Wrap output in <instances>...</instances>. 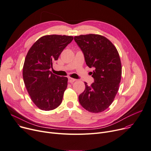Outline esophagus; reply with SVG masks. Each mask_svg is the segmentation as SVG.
Masks as SVG:
<instances>
[{
  "instance_id": "esophagus-1",
  "label": "esophagus",
  "mask_w": 151,
  "mask_h": 151,
  "mask_svg": "<svg viewBox=\"0 0 151 151\" xmlns=\"http://www.w3.org/2000/svg\"><path fill=\"white\" fill-rule=\"evenodd\" d=\"M76 81L75 79H73V78H68V82L72 83H73Z\"/></svg>"
}]
</instances>
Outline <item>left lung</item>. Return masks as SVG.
Wrapping results in <instances>:
<instances>
[{
	"mask_svg": "<svg viewBox=\"0 0 151 151\" xmlns=\"http://www.w3.org/2000/svg\"><path fill=\"white\" fill-rule=\"evenodd\" d=\"M83 51L87 65L94 68V83L79 96V101L90 112L99 113L114 101L121 81L122 67L115 46L106 37L95 34L74 37Z\"/></svg>",
	"mask_w": 151,
	"mask_h": 151,
	"instance_id": "8db88e82",
	"label": "left lung"
}]
</instances>
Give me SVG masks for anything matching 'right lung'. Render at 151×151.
<instances>
[{
	"instance_id": "right-lung-1",
	"label": "right lung",
	"mask_w": 151,
	"mask_h": 151,
	"mask_svg": "<svg viewBox=\"0 0 151 151\" xmlns=\"http://www.w3.org/2000/svg\"><path fill=\"white\" fill-rule=\"evenodd\" d=\"M73 37L45 35L40 37L28 50L23 67V79L34 104L42 110H52L61 104L68 78L50 71L55 61Z\"/></svg>"
}]
</instances>
